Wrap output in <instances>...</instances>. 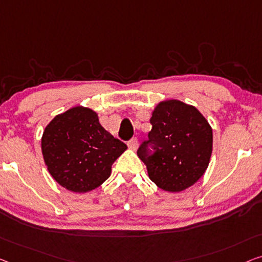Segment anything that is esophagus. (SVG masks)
<instances>
[{"label":"esophagus","mask_w":262,"mask_h":262,"mask_svg":"<svg viewBox=\"0 0 262 262\" xmlns=\"http://www.w3.org/2000/svg\"><path fill=\"white\" fill-rule=\"evenodd\" d=\"M128 147H129V149L135 150L136 148H138V139L136 138L130 139L129 141H128Z\"/></svg>","instance_id":"1"}]
</instances>
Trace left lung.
<instances>
[{
    "instance_id": "left-lung-1",
    "label": "left lung",
    "mask_w": 262,
    "mask_h": 262,
    "mask_svg": "<svg viewBox=\"0 0 262 262\" xmlns=\"http://www.w3.org/2000/svg\"><path fill=\"white\" fill-rule=\"evenodd\" d=\"M148 140L138 149L149 179L167 192H181L200 179L209 163L213 132L196 108L178 100L160 102Z\"/></svg>"
}]
</instances>
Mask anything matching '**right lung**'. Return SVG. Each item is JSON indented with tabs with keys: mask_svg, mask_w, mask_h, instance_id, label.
I'll return each mask as SVG.
<instances>
[{
	"mask_svg": "<svg viewBox=\"0 0 262 262\" xmlns=\"http://www.w3.org/2000/svg\"><path fill=\"white\" fill-rule=\"evenodd\" d=\"M42 154L57 183L85 193L107 180L112 165L127 149L99 122L92 109L74 107L56 115L42 135Z\"/></svg>",
	"mask_w": 262,
	"mask_h": 262,
	"instance_id": "obj_1",
	"label": "right lung"
}]
</instances>
